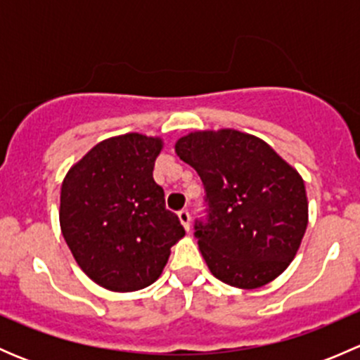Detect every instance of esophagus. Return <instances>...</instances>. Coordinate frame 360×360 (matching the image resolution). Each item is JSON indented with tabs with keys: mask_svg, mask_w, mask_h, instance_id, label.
<instances>
[{
	"mask_svg": "<svg viewBox=\"0 0 360 360\" xmlns=\"http://www.w3.org/2000/svg\"><path fill=\"white\" fill-rule=\"evenodd\" d=\"M179 219H181V223H183L184 230H190V228H191V216H190V210H188V209L179 210Z\"/></svg>",
	"mask_w": 360,
	"mask_h": 360,
	"instance_id": "34e87169",
	"label": "esophagus"
}]
</instances>
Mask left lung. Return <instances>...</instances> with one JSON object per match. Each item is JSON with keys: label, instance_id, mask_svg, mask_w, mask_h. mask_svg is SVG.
<instances>
[{"label": "left lung", "instance_id": "obj_1", "mask_svg": "<svg viewBox=\"0 0 360 360\" xmlns=\"http://www.w3.org/2000/svg\"><path fill=\"white\" fill-rule=\"evenodd\" d=\"M176 153L197 170L205 190L193 228L214 277L240 289L278 277L307 230L300 174L264 141L230 129L188 134Z\"/></svg>", "mask_w": 360, "mask_h": 360}]
</instances>
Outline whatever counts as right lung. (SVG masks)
<instances>
[{
    "label": "right lung",
    "mask_w": 360,
    "mask_h": 360,
    "mask_svg": "<svg viewBox=\"0 0 360 360\" xmlns=\"http://www.w3.org/2000/svg\"><path fill=\"white\" fill-rule=\"evenodd\" d=\"M160 150L155 137H111L71 167L60 188V228L69 249L79 268L110 291L153 284L170 248L184 237L153 179Z\"/></svg>",
    "instance_id": "1"
}]
</instances>
